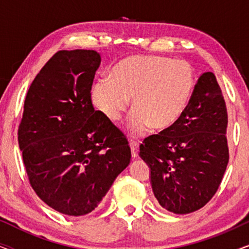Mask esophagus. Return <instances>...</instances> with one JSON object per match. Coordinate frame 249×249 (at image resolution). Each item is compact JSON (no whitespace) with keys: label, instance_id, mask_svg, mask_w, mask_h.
Masks as SVG:
<instances>
[{"label":"esophagus","instance_id":"34e87169","mask_svg":"<svg viewBox=\"0 0 249 249\" xmlns=\"http://www.w3.org/2000/svg\"><path fill=\"white\" fill-rule=\"evenodd\" d=\"M130 149L132 159H136L138 156V144L135 141H130Z\"/></svg>","mask_w":249,"mask_h":249}]
</instances>
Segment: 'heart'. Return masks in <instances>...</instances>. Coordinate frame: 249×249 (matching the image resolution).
Instances as JSON below:
<instances>
[{"mask_svg": "<svg viewBox=\"0 0 249 249\" xmlns=\"http://www.w3.org/2000/svg\"><path fill=\"white\" fill-rule=\"evenodd\" d=\"M194 87L195 72L185 61L160 55L130 56L115 64L111 78L91 87V102L107 119L117 122L131 98L129 129L141 135L149 127L168 129L185 112Z\"/></svg>", "mask_w": 249, "mask_h": 249, "instance_id": "heart-1", "label": "heart"}]
</instances>
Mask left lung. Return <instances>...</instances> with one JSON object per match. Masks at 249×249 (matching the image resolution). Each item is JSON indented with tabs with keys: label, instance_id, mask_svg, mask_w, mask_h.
I'll list each match as a JSON object with an SVG mask.
<instances>
[{
	"label": "left lung",
	"instance_id": "left-lung-1",
	"mask_svg": "<svg viewBox=\"0 0 249 249\" xmlns=\"http://www.w3.org/2000/svg\"><path fill=\"white\" fill-rule=\"evenodd\" d=\"M227 127L226 102L216 78L203 73L179 120L139 146L163 209L192 213L214 196L229 161Z\"/></svg>",
	"mask_w": 249,
	"mask_h": 249
}]
</instances>
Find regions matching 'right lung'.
I'll return each mask as SVG.
<instances>
[{
    "label": "right lung",
    "mask_w": 249,
    "mask_h": 249,
    "mask_svg": "<svg viewBox=\"0 0 249 249\" xmlns=\"http://www.w3.org/2000/svg\"><path fill=\"white\" fill-rule=\"evenodd\" d=\"M96 51H59L30 85L18 130L33 189L71 216L97 207L130 163L124 135L91 104Z\"/></svg>",
    "instance_id": "obj_1"
}]
</instances>
